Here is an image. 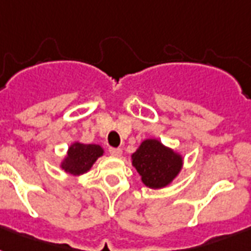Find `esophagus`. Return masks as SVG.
Masks as SVG:
<instances>
[{"label": "esophagus", "instance_id": "34e87169", "mask_svg": "<svg viewBox=\"0 0 251 251\" xmlns=\"http://www.w3.org/2000/svg\"><path fill=\"white\" fill-rule=\"evenodd\" d=\"M109 153L112 156H121L122 153V150L121 149H114V147H109Z\"/></svg>", "mask_w": 251, "mask_h": 251}]
</instances>
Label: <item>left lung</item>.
Masks as SVG:
<instances>
[{
    "label": "left lung",
    "mask_w": 251,
    "mask_h": 251,
    "mask_svg": "<svg viewBox=\"0 0 251 251\" xmlns=\"http://www.w3.org/2000/svg\"><path fill=\"white\" fill-rule=\"evenodd\" d=\"M133 165L146 186L160 189L178 175L182 159L156 139H147L133 153Z\"/></svg>",
    "instance_id": "8db88e82"
}]
</instances>
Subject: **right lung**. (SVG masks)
I'll list each match as a JSON object with an SVG mask.
<instances>
[{
	"label": "right lung",
	"instance_id": "add662e5",
	"mask_svg": "<svg viewBox=\"0 0 251 251\" xmlns=\"http://www.w3.org/2000/svg\"><path fill=\"white\" fill-rule=\"evenodd\" d=\"M101 155L102 149L100 146L74 143L69 149L68 157L62 164V168L72 175H82L88 171L96 159Z\"/></svg>",
	"mask_w": 251,
	"mask_h": 251
}]
</instances>
